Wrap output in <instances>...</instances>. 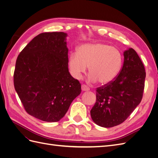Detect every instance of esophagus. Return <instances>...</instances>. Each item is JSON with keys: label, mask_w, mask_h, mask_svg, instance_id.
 <instances>
[{"label": "esophagus", "mask_w": 158, "mask_h": 158, "mask_svg": "<svg viewBox=\"0 0 158 158\" xmlns=\"http://www.w3.org/2000/svg\"><path fill=\"white\" fill-rule=\"evenodd\" d=\"M82 91H89V88L88 87L87 85H82Z\"/></svg>", "instance_id": "1"}]
</instances>
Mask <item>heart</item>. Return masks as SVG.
Returning <instances> with one entry per match:
<instances>
[{
  "instance_id": "b5f03b06",
  "label": "heart",
  "mask_w": 158,
  "mask_h": 158,
  "mask_svg": "<svg viewBox=\"0 0 158 158\" xmlns=\"http://www.w3.org/2000/svg\"><path fill=\"white\" fill-rule=\"evenodd\" d=\"M68 64L74 78L80 79L88 66L90 81L98 80L100 84H107L120 72L123 56L118 49L103 43L85 44L78 47L77 53L70 55Z\"/></svg>"
}]
</instances>
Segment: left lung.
I'll use <instances>...</instances> for the list:
<instances>
[{
  "label": "left lung",
  "instance_id": "8db88e82",
  "mask_svg": "<svg viewBox=\"0 0 158 158\" xmlns=\"http://www.w3.org/2000/svg\"><path fill=\"white\" fill-rule=\"evenodd\" d=\"M144 66L132 48L124 52V62L118 74L111 83L96 89V102L90 114L100 127L120 125L141 102L144 89Z\"/></svg>",
  "mask_w": 158,
  "mask_h": 158
}]
</instances>
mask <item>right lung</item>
Masks as SVG:
<instances>
[{"label": "right lung", "mask_w": 158, "mask_h": 158, "mask_svg": "<svg viewBox=\"0 0 158 158\" xmlns=\"http://www.w3.org/2000/svg\"><path fill=\"white\" fill-rule=\"evenodd\" d=\"M64 32L35 37L18 55L14 85L26 111L46 122L63 118L81 93V84L70 75Z\"/></svg>", "instance_id": "right-lung-1"}]
</instances>
